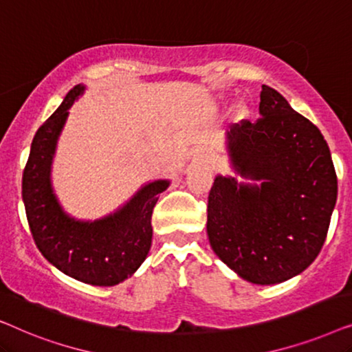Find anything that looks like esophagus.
<instances>
[{"label": "esophagus", "mask_w": 352, "mask_h": 352, "mask_svg": "<svg viewBox=\"0 0 352 352\" xmlns=\"http://www.w3.org/2000/svg\"><path fill=\"white\" fill-rule=\"evenodd\" d=\"M194 158H195V160L204 162V160H206V158H208V153H206V152H195Z\"/></svg>", "instance_id": "obj_1"}]
</instances>
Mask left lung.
<instances>
[{
    "instance_id": "obj_1",
    "label": "left lung",
    "mask_w": 352,
    "mask_h": 352,
    "mask_svg": "<svg viewBox=\"0 0 352 352\" xmlns=\"http://www.w3.org/2000/svg\"><path fill=\"white\" fill-rule=\"evenodd\" d=\"M259 98L261 118L230 128L228 152L240 176L261 184L216 176L206 232L234 272L272 285L298 276L320 253L338 179L319 128L276 89L263 85Z\"/></svg>"
}]
</instances>
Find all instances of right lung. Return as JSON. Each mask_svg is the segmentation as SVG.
<instances>
[{
	"label": "right lung",
	"instance_id": "1",
	"mask_svg": "<svg viewBox=\"0 0 352 352\" xmlns=\"http://www.w3.org/2000/svg\"><path fill=\"white\" fill-rule=\"evenodd\" d=\"M85 86L69 91L59 109L38 128L22 175V200L38 250L60 272L112 287L128 278L146 259L152 243V211L170 181L148 182L115 213L78 221L62 210L51 186V163L69 109Z\"/></svg>",
	"mask_w": 352,
	"mask_h": 352
}]
</instances>
